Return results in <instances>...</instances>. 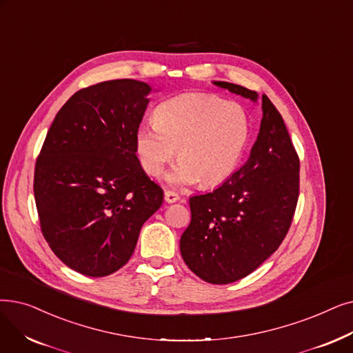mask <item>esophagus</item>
Listing matches in <instances>:
<instances>
[{"label":"esophagus","mask_w":353,"mask_h":353,"mask_svg":"<svg viewBox=\"0 0 353 353\" xmlns=\"http://www.w3.org/2000/svg\"><path fill=\"white\" fill-rule=\"evenodd\" d=\"M180 199V196L177 194V193H174V192H172V190H165L164 192V201L167 202V203H174V202H177Z\"/></svg>","instance_id":"34e87169"}]
</instances>
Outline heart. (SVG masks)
Segmentation results:
<instances>
[{
  "label": "heart",
  "instance_id": "heart-1",
  "mask_svg": "<svg viewBox=\"0 0 353 353\" xmlns=\"http://www.w3.org/2000/svg\"><path fill=\"white\" fill-rule=\"evenodd\" d=\"M154 122L137 130V156L144 172L157 177L179 148L180 160L164 177L173 188L221 185L236 170L250 139V119L239 103L199 92L160 103Z\"/></svg>",
  "mask_w": 353,
  "mask_h": 353
}]
</instances>
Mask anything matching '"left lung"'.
Wrapping results in <instances>:
<instances>
[{
	"label": "left lung",
	"instance_id": "left-lung-1",
	"mask_svg": "<svg viewBox=\"0 0 353 353\" xmlns=\"http://www.w3.org/2000/svg\"><path fill=\"white\" fill-rule=\"evenodd\" d=\"M263 108L251 156L210 193L192 196V221L180 238L186 265L202 280L229 284L247 277L277 251L293 221L300 161L272 102L241 85L212 82Z\"/></svg>",
	"mask_w": 353,
	"mask_h": 353
}]
</instances>
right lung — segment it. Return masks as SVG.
<instances>
[{
    "label": "right lung",
    "instance_id": "add662e5",
    "mask_svg": "<svg viewBox=\"0 0 353 353\" xmlns=\"http://www.w3.org/2000/svg\"><path fill=\"white\" fill-rule=\"evenodd\" d=\"M135 79L76 92L46 135L34 170L41 232L72 270L105 277L131 258L163 190L137 157L135 132L148 95Z\"/></svg>",
    "mask_w": 353,
    "mask_h": 353
}]
</instances>
